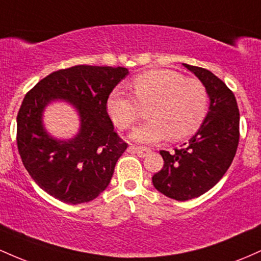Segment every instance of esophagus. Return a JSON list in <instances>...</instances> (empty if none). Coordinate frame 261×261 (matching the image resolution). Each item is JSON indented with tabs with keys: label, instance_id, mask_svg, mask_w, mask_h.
Instances as JSON below:
<instances>
[{
	"label": "esophagus",
	"instance_id": "1",
	"mask_svg": "<svg viewBox=\"0 0 261 261\" xmlns=\"http://www.w3.org/2000/svg\"><path fill=\"white\" fill-rule=\"evenodd\" d=\"M128 151L134 152V153H137L140 157H146L151 153V149L149 148H145V147H139V146H130L128 147Z\"/></svg>",
	"mask_w": 261,
	"mask_h": 261
}]
</instances>
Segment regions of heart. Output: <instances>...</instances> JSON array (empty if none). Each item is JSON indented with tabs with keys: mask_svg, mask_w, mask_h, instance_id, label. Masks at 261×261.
I'll use <instances>...</instances> for the list:
<instances>
[{
	"mask_svg": "<svg viewBox=\"0 0 261 261\" xmlns=\"http://www.w3.org/2000/svg\"><path fill=\"white\" fill-rule=\"evenodd\" d=\"M135 95L115 89L107 99V113L120 130H128L141 118V108H148L151 121L133 133L143 143L168 139L181 140L199 130L208 112V93L201 81L185 79L170 70H152L131 82Z\"/></svg>",
	"mask_w": 261,
	"mask_h": 261,
	"instance_id": "1",
	"label": "heart"
}]
</instances>
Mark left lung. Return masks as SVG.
I'll use <instances>...</instances> for the list:
<instances>
[{"instance_id": "1", "label": "left lung", "mask_w": 261, "mask_h": 261, "mask_svg": "<svg viewBox=\"0 0 261 261\" xmlns=\"http://www.w3.org/2000/svg\"><path fill=\"white\" fill-rule=\"evenodd\" d=\"M206 87L210 110L199 131L175 148L161 151L164 166L152 176L154 188L170 199H194L220 181L232 164L239 142V110L234 94L208 70L184 64Z\"/></svg>"}]
</instances>
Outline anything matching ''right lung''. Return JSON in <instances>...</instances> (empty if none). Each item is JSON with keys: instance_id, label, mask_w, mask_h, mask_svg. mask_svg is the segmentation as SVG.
<instances>
[{"instance_id": "right-lung-1", "label": "right lung", "mask_w": 261, "mask_h": 261, "mask_svg": "<svg viewBox=\"0 0 261 261\" xmlns=\"http://www.w3.org/2000/svg\"><path fill=\"white\" fill-rule=\"evenodd\" d=\"M125 67L79 65L55 71L25 94L17 115V146L33 180L65 203L88 202L106 190L127 143L114 131L107 99L127 76ZM65 99L76 108L81 128L72 140L50 138L43 130V108Z\"/></svg>"}]
</instances>
